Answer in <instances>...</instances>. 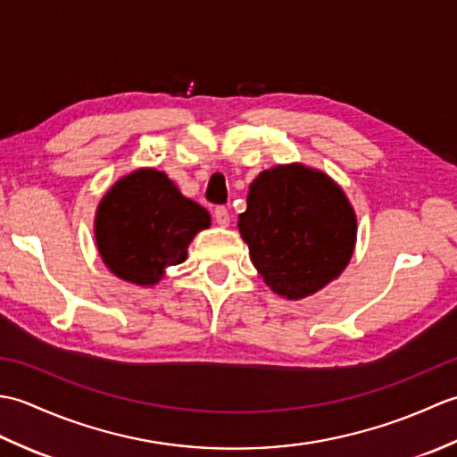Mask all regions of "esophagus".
<instances>
[{
    "label": "esophagus",
    "instance_id": "1",
    "mask_svg": "<svg viewBox=\"0 0 457 457\" xmlns=\"http://www.w3.org/2000/svg\"><path fill=\"white\" fill-rule=\"evenodd\" d=\"M213 218H216L218 226H221V228L229 226V212H228V208L218 206L216 210H213Z\"/></svg>",
    "mask_w": 457,
    "mask_h": 457
}]
</instances>
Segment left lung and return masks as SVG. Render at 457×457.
Here are the masks:
<instances>
[{
	"label": "left lung",
	"mask_w": 457,
	"mask_h": 457,
	"mask_svg": "<svg viewBox=\"0 0 457 457\" xmlns=\"http://www.w3.org/2000/svg\"><path fill=\"white\" fill-rule=\"evenodd\" d=\"M239 234L273 293L298 300L339 277L352 259L357 220L344 190L304 164H278L251 182Z\"/></svg>",
	"instance_id": "8db88e82"
}]
</instances>
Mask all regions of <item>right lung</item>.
Masks as SVG:
<instances>
[{
  "instance_id": "obj_1",
  "label": "right lung",
  "mask_w": 457,
  "mask_h": 457,
  "mask_svg": "<svg viewBox=\"0 0 457 457\" xmlns=\"http://www.w3.org/2000/svg\"><path fill=\"white\" fill-rule=\"evenodd\" d=\"M210 213L184 198L164 172L139 169L105 192L96 212V245L115 277L153 287L187 259Z\"/></svg>"
}]
</instances>
